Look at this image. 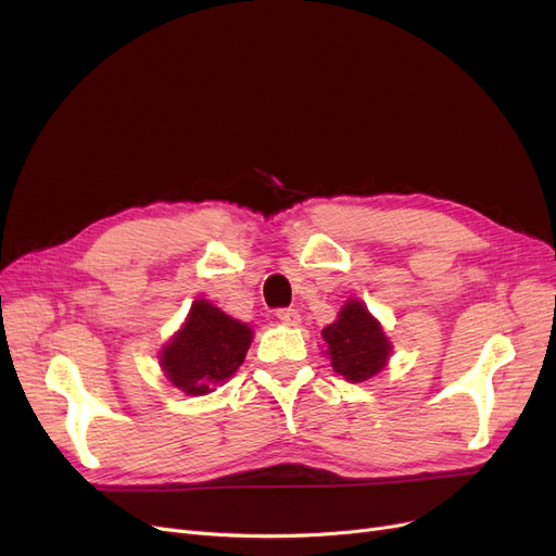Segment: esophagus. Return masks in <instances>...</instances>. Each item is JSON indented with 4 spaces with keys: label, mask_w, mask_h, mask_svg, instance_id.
<instances>
[{
    "label": "esophagus",
    "mask_w": 556,
    "mask_h": 556,
    "mask_svg": "<svg viewBox=\"0 0 556 556\" xmlns=\"http://www.w3.org/2000/svg\"><path fill=\"white\" fill-rule=\"evenodd\" d=\"M277 318L283 323V325H291V327H298L300 325V313L295 308H279L277 311Z\"/></svg>",
    "instance_id": "obj_1"
}]
</instances>
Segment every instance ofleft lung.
<instances>
[{
	"instance_id": "1",
	"label": "left lung",
	"mask_w": 556,
	"mask_h": 556,
	"mask_svg": "<svg viewBox=\"0 0 556 556\" xmlns=\"http://www.w3.org/2000/svg\"><path fill=\"white\" fill-rule=\"evenodd\" d=\"M325 354L331 368L352 383L368 381L379 375L393 352L381 323L361 300H348L338 318L323 329Z\"/></svg>"
}]
</instances>
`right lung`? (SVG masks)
<instances>
[{
	"label": "right lung",
	"instance_id": "right-lung-1",
	"mask_svg": "<svg viewBox=\"0 0 556 556\" xmlns=\"http://www.w3.org/2000/svg\"><path fill=\"white\" fill-rule=\"evenodd\" d=\"M254 331L208 300H195L179 331L159 352L167 381L186 395H206L243 366Z\"/></svg>",
	"mask_w": 556,
	"mask_h": 556
}]
</instances>
